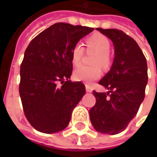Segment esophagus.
I'll use <instances>...</instances> for the list:
<instances>
[{
  "label": "esophagus",
  "mask_w": 157,
  "mask_h": 157,
  "mask_svg": "<svg viewBox=\"0 0 157 157\" xmlns=\"http://www.w3.org/2000/svg\"><path fill=\"white\" fill-rule=\"evenodd\" d=\"M86 92H92V87H91L89 85H86Z\"/></svg>",
  "instance_id": "obj_1"
}]
</instances>
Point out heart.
Listing matches in <instances>:
<instances>
[{"mask_svg":"<svg viewBox=\"0 0 157 157\" xmlns=\"http://www.w3.org/2000/svg\"><path fill=\"white\" fill-rule=\"evenodd\" d=\"M86 45L88 50L97 52L92 64L94 65L86 66L83 65L74 71V78L78 82H83L91 84L92 82L101 77L102 68L108 69L110 67L112 59L109 54L110 41L106 36L101 33H94L86 39ZM84 54V48L81 44H75L71 49V60L73 65L77 66L81 64L82 56Z\"/></svg>","mask_w":157,"mask_h":157,"instance_id":"heart-1","label":"heart"}]
</instances>
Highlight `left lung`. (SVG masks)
I'll return each mask as SVG.
<instances>
[{
	"label": "left lung",
	"mask_w": 157,
	"mask_h": 157,
	"mask_svg": "<svg viewBox=\"0 0 157 157\" xmlns=\"http://www.w3.org/2000/svg\"><path fill=\"white\" fill-rule=\"evenodd\" d=\"M97 30L112 40L115 56L110 71L98 82L109 91H93L96 104L90 109V119L97 131L117 135L135 118L145 98L147 62L135 39L123 31Z\"/></svg>",
	"instance_id": "8db88e82"
}]
</instances>
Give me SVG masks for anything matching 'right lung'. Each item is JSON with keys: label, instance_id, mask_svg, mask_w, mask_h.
<instances>
[{"label": "right lung", "instance_id": "right-lung-1", "mask_svg": "<svg viewBox=\"0 0 157 157\" xmlns=\"http://www.w3.org/2000/svg\"><path fill=\"white\" fill-rule=\"evenodd\" d=\"M94 30L57 22L36 36L26 48L20 68L19 93L28 121L38 131H61L85 95L82 82L70 81L71 49Z\"/></svg>", "mask_w": 157, "mask_h": 157}]
</instances>
